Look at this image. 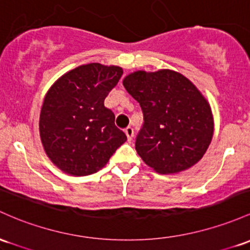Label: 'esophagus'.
Wrapping results in <instances>:
<instances>
[{
	"label": "esophagus",
	"instance_id": "1",
	"mask_svg": "<svg viewBox=\"0 0 250 250\" xmlns=\"http://www.w3.org/2000/svg\"><path fill=\"white\" fill-rule=\"evenodd\" d=\"M125 135H127L128 141H131V139H133V136H134V129H133V128H131V127L125 128Z\"/></svg>",
	"mask_w": 250,
	"mask_h": 250
}]
</instances>
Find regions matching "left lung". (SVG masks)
Masks as SVG:
<instances>
[{
    "label": "left lung",
    "mask_w": 250,
    "mask_h": 250,
    "mask_svg": "<svg viewBox=\"0 0 250 250\" xmlns=\"http://www.w3.org/2000/svg\"><path fill=\"white\" fill-rule=\"evenodd\" d=\"M123 85L144 112L135 149L145 164L161 174L196 165L213 135L211 106L196 85L167 68L135 71L125 77Z\"/></svg>",
    "instance_id": "8db88e82"
}]
</instances>
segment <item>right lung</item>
I'll use <instances>...</instances> for the list:
<instances>
[{
    "mask_svg": "<svg viewBox=\"0 0 250 250\" xmlns=\"http://www.w3.org/2000/svg\"><path fill=\"white\" fill-rule=\"evenodd\" d=\"M122 73L120 66L91 62L49 87L40 111V139L49 160L65 173H96L127 140L115 125L114 112L104 106Z\"/></svg>",
    "mask_w": 250,
    "mask_h": 250,
    "instance_id": "add662e5",
    "label": "right lung"
}]
</instances>
